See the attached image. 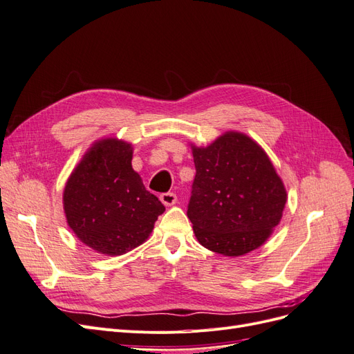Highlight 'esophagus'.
Returning a JSON list of instances; mask_svg holds the SVG:
<instances>
[{
  "instance_id": "34e87169",
  "label": "esophagus",
  "mask_w": 354,
  "mask_h": 354,
  "mask_svg": "<svg viewBox=\"0 0 354 354\" xmlns=\"http://www.w3.org/2000/svg\"><path fill=\"white\" fill-rule=\"evenodd\" d=\"M159 199H160V202L164 203L165 207H171V205H174V203L177 202V195L173 194V192H167V194L160 195Z\"/></svg>"
}]
</instances>
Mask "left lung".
I'll return each mask as SVG.
<instances>
[{
	"label": "left lung",
	"instance_id": "8db88e82",
	"mask_svg": "<svg viewBox=\"0 0 354 354\" xmlns=\"http://www.w3.org/2000/svg\"><path fill=\"white\" fill-rule=\"evenodd\" d=\"M196 176L187 217L201 245L239 257L266 242L286 203L282 180L263 149L241 133L194 147Z\"/></svg>",
	"mask_w": 354,
	"mask_h": 354
}]
</instances>
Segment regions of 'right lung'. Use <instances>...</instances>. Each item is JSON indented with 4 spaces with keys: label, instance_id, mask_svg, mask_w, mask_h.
<instances>
[{
    "label": "right lung",
    "instance_id": "obj_1",
    "mask_svg": "<svg viewBox=\"0 0 354 354\" xmlns=\"http://www.w3.org/2000/svg\"><path fill=\"white\" fill-rule=\"evenodd\" d=\"M131 145L106 138L71 174L63 207L69 227L94 251L121 255L143 243L165 211L131 167Z\"/></svg>",
    "mask_w": 354,
    "mask_h": 354
}]
</instances>
